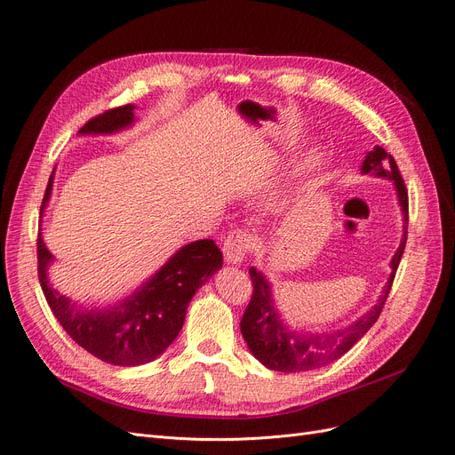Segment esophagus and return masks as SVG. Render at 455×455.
<instances>
[{"label": "esophagus", "instance_id": "esophagus-1", "mask_svg": "<svg viewBox=\"0 0 455 455\" xmlns=\"http://www.w3.org/2000/svg\"><path fill=\"white\" fill-rule=\"evenodd\" d=\"M251 237L248 231L243 229H235L229 231V235L224 241V258L231 265H241L246 258V253L250 250Z\"/></svg>", "mask_w": 455, "mask_h": 455}]
</instances>
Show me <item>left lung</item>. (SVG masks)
Here are the masks:
<instances>
[{
  "mask_svg": "<svg viewBox=\"0 0 455 455\" xmlns=\"http://www.w3.org/2000/svg\"><path fill=\"white\" fill-rule=\"evenodd\" d=\"M362 173H373L377 177L390 179L397 192V202L403 211V239L392 258V272L383 289V295L379 297L377 304L366 315H362L360 319H356L349 326H345L341 331L323 334H302L291 331L287 324H283L278 314V307L275 306V299H272L270 293V283L265 280L261 272L250 267L253 291L241 321V332L244 341L248 343V349L251 351V355L268 370L293 373L331 364V362L347 353L353 345L371 329L380 312H383L385 302L392 289L395 270L399 267V261H402L407 243L409 196L405 188V180L402 173H399L394 156L388 155L383 148H379V145L373 151H370L364 162H362Z\"/></svg>",
  "mask_w": 455,
  "mask_h": 455,
  "instance_id": "8db88e82",
  "label": "left lung"
}]
</instances>
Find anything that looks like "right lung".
<instances>
[{"instance_id": "obj_1", "label": "right lung", "mask_w": 455, "mask_h": 455, "mask_svg": "<svg viewBox=\"0 0 455 455\" xmlns=\"http://www.w3.org/2000/svg\"><path fill=\"white\" fill-rule=\"evenodd\" d=\"M134 123V106L126 104L89 119L80 134H114ZM53 172L41 211L52 194ZM52 253L39 233V282L50 310L65 332L87 353L114 366H141L164 353L183 329L196 291L222 267V251L211 239L180 248L136 293L104 310H84L48 283Z\"/></svg>"}]
</instances>
